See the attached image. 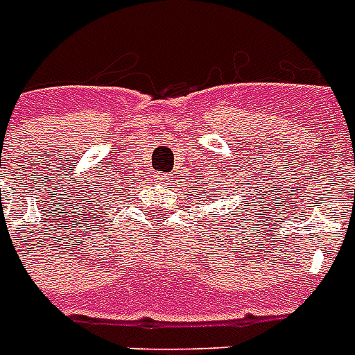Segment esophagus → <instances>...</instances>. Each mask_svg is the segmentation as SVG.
Instances as JSON below:
<instances>
[{
	"instance_id": "esophagus-1",
	"label": "esophagus",
	"mask_w": 355,
	"mask_h": 355,
	"mask_svg": "<svg viewBox=\"0 0 355 355\" xmlns=\"http://www.w3.org/2000/svg\"><path fill=\"white\" fill-rule=\"evenodd\" d=\"M156 180H157V182H162V184H167V180H169V175H167V173H157Z\"/></svg>"
}]
</instances>
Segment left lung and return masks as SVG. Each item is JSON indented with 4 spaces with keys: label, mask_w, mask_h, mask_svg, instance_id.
<instances>
[{
    "label": "left lung",
    "mask_w": 355,
    "mask_h": 355,
    "mask_svg": "<svg viewBox=\"0 0 355 355\" xmlns=\"http://www.w3.org/2000/svg\"><path fill=\"white\" fill-rule=\"evenodd\" d=\"M212 198H214V196H212ZM243 199H246V198H244V196H243ZM244 207H250V205L244 203ZM231 214H235V216H237V218H235V220H239V216H241V214H246V212H244V209H241V207H239L237 211H231Z\"/></svg>",
    "instance_id": "1"
}]
</instances>
